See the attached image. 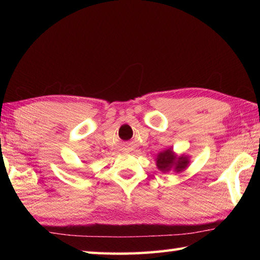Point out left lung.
Returning a JSON list of instances; mask_svg holds the SVG:
<instances>
[{
	"instance_id": "8db88e82",
	"label": "left lung",
	"mask_w": 260,
	"mask_h": 260,
	"mask_svg": "<svg viewBox=\"0 0 260 260\" xmlns=\"http://www.w3.org/2000/svg\"><path fill=\"white\" fill-rule=\"evenodd\" d=\"M154 159L156 162V168L163 173H169L171 171L181 173L190 165V156L186 154L178 155L172 147L165 148L164 151L159 152Z\"/></svg>"
}]
</instances>
